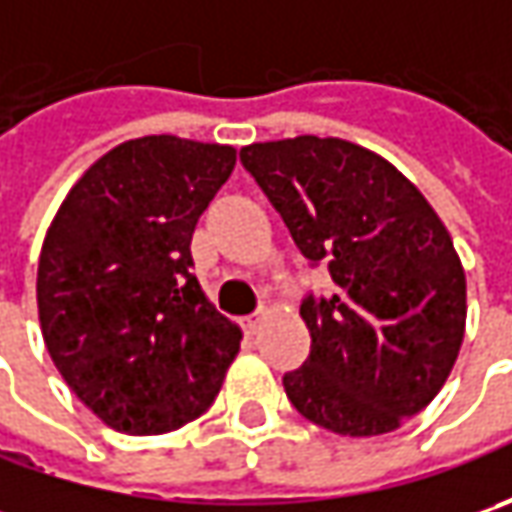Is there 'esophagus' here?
Listing matches in <instances>:
<instances>
[{
	"instance_id": "obj_1",
	"label": "esophagus",
	"mask_w": 512,
	"mask_h": 512,
	"mask_svg": "<svg viewBox=\"0 0 512 512\" xmlns=\"http://www.w3.org/2000/svg\"><path fill=\"white\" fill-rule=\"evenodd\" d=\"M265 319H267V310H259V313L247 316V319H245V333H247V336H256V333L262 330V325H265Z\"/></svg>"
}]
</instances>
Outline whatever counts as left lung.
<instances>
[{"label": "left lung", "instance_id": "left-lung-1", "mask_svg": "<svg viewBox=\"0 0 512 512\" xmlns=\"http://www.w3.org/2000/svg\"><path fill=\"white\" fill-rule=\"evenodd\" d=\"M239 159L336 285L302 302L310 356L285 373L287 399L339 436L396 430L459 359L467 282L447 227L387 159L344 139L256 142Z\"/></svg>", "mask_w": 512, "mask_h": 512}]
</instances>
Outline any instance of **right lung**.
Segmentation results:
<instances>
[{
	"mask_svg": "<svg viewBox=\"0 0 512 512\" xmlns=\"http://www.w3.org/2000/svg\"><path fill=\"white\" fill-rule=\"evenodd\" d=\"M236 148L142 136L70 187L39 253L36 305L50 359L102 422L159 436L202 416L242 330L190 273L199 216Z\"/></svg>",
	"mask_w": 512,
	"mask_h": 512,
	"instance_id": "right-lung-1",
	"label": "right lung"
}]
</instances>
